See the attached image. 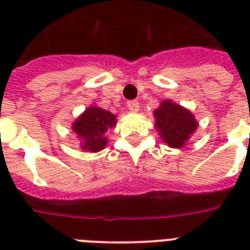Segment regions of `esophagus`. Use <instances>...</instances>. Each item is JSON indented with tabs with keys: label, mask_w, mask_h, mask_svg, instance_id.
I'll return each mask as SVG.
<instances>
[{
	"label": "esophagus",
	"mask_w": 250,
	"mask_h": 250,
	"mask_svg": "<svg viewBox=\"0 0 250 250\" xmlns=\"http://www.w3.org/2000/svg\"><path fill=\"white\" fill-rule=\"evenodd\" d=\"M127 107H128L129 111H132V113H136V111H139L140 104H139V101H136V100H131V101L127 102Z\"/></svg>",
	"instance_id": "esophagus-1"
}]
</instances>
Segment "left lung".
<instances>
[{
  "instance_id": "left-lung-1",
  "label": "left lung",
  "mask_w": 250,
  "mask_h": 250,
  "mask_svg": "<svg viewBox=\"0 0 250 250\" xmlns=\"http://www.w3.org/2000/svg\"><path fill=\"white\" fill-rule=\"evenodd\" d=\"M156 128L171 148H182L197 128L190 111L171 101H164L154 111Z\"/></svg>"
}]
</instances>
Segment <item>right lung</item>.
<instances>
[{
  "instance_id": "obj_1",
  "label": "right lung",
  "mask_w": 250,
  "mask_h": 250,
  "mask_svg": "<svg viewBox=\"0 0 250 250\" xmlns=\"http://www.w3.org/2000/svg\"><path fill=\"white\" fill-rule=\"evenodd\" d=\"M117 123L115 115L110 111L92 106L80 115L72 125L74 132L79 136L83 150L98 152L106 146L105 132Z\"/></svg>"
}]
</instances>
